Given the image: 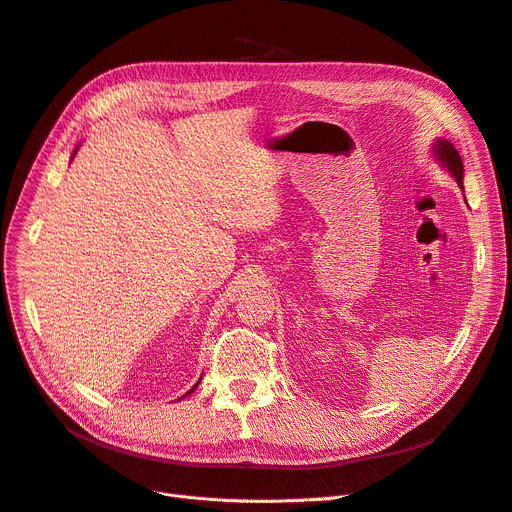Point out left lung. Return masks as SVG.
Instances as JSON below:
<instances>
[{
  "instance_id": "left-lung-1",
  "label": "left lung",
  "mask_w": 512,
  "mask_h": 512,
  "mask_svg": "<svg viewBox=\"0 0 512 512\" xmlns=\"http://www.w3.org/2000/svg\"><path fill=\"white\" fill-rule=\"evenodd\" d=\"M433 154L435 158L442 162L444 168L450 170V175L456 179V183L462 187V177H465V166H462V158L460 154L456 152L454 145L446 139H437L435 145H433Z\"/></svg>"
}]
</instances>
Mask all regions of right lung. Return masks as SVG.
Listing matches in <instances>:
<instances>
[{"instance_id": "right-lung-1", "label": "right lung", "mask_w": 512, "mask_h": 512, "mask_svg": "<svg viewBox=\"0 0 512 512\" xmlns=\"http://www.w3.org/2000/svg\"><path fill=\"white\" fill-rule=\"evenodd\" d=\"M198 383H200V381H198ZM198 383H196V385H193V387L189 389V392H187V394H191V392H193V389H196V387H198ZM187 394H185V396H187Z\"/></svg>"}]
</instances>
